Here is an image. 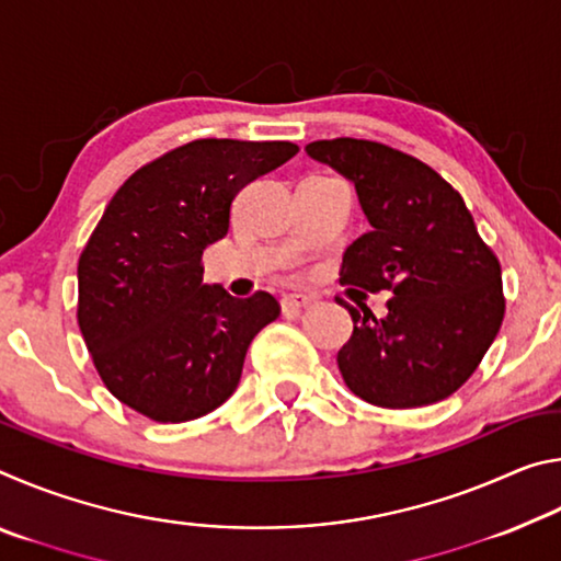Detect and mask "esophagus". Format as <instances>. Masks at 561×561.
<instances>
[{
  "label": "esophagus",
  "instance_id": "1",
  "mask_svg": "<svg viewBox=\"0 0 561 561\" xmlns=\"http://www.w3.org/2000/svg\"><path fill=\"white\" fill-rule=\"evenodd\" d=\"M311 301H314V299H311L309 294L294 291V294H287V297H282V311H284V314H294V311L307 309Z\"/></svg>",
  "mask_w": 561,
  "mask_h": 561
}]
</instances>
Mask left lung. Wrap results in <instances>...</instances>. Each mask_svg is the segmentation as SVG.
<instances>
[{
	"mask_svg": "<svg viewBox=\"0 0 561 561\" xmlns=\"http://www.w3.org/2000/svg\"><path fill=\"white\" fill-rule=\"evenodd\" d=\"M307 153L356 187L371 230L348 244L341 284L391 291L388 314L348 309L336 364L366 403H438L468 381L505 317L502 270L458 190L413 156L374 140H314Z\"/></svg>",
	"mask_w": 561,
	"mask_h": 561,
	"instance_id": "8db88e82",
	"label": "left lung"
}]
</instances>
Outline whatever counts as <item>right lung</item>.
<instances>
[{
	"label": "right lung",
	"instance_id": "right-lung-1",
	"mask_svg": "<svg viewBox=\"0 0 561 561\" xmlns=\"http://www.w3.org/2000/svg\"><path fill=\"white\" fill-rule=\"evenodd\" d=\"M289 140L201 138L136 170L79 257V329L108 391L158 423L234 393L252 339L279 317L267 291L203 284V252L230 230L240 190L287 163Z\"/></svg>",
	"mask_w": 561,
	"mask_h": 561
}]
</instances>
